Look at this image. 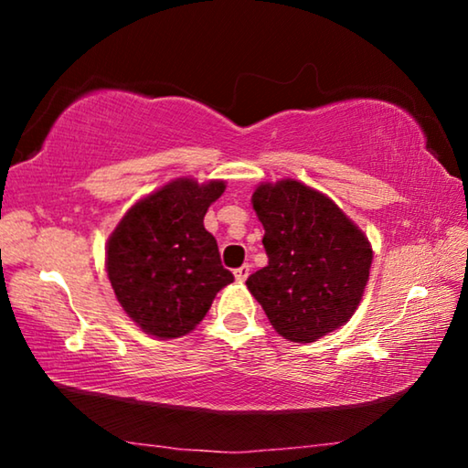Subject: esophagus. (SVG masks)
<instances>
[{
	"mask_svg": "<svg viewBox=\"0 0 468 468\" xmlns=\"http://www.w3.org/2000/svg\"><path fill=\"white\" fill-rule=\"evenodd\" d=\"M250 271H251V266H250V264H243V266H239V268H235L233 274H235L237 281L243 282V281L250 276Z\"/></svg>",
	"mask_w": 468,
	"mask_h": 468,
	"instance_id": "1",
	"label": "esophagus"
}]
</instances>
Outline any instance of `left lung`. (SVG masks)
<instances>
[{
  "instance_id": "1",
  "label": "left lung",
  "mask_w": 468,
  "mask_h": 468,
  "mask_svg": "<svg viewBox=\"0 0 468 468\" xmlns=\"http://www.w3.org/2000/svg\"><path fill=\"white\" fill-rule=\"evenodd\" d=\"M268 266L245 284L291 343H314L351 320L369 279L366 233L318 189L297 179L260 184L251 196Z\"/></svg>"
}]
</instances>
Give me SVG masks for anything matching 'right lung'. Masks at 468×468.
Here are the masks:
<instances>
[{"instance_id":"1","label":"right lung","mask_w":468,"mask_h":468,"mask_svg":"<svg viewBox=\"0 0 468 468\" xmlns=\"http://www.w3.org/2000/svg\"><path fill=\"white\" fill-rule=\"evenodd\" d=\"M225 181L179 177L142 197L109 235L105 268L123 312L150 336L179 338L233 282L204 215Z\"/></svg>"}]
</instances>
